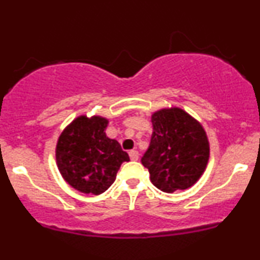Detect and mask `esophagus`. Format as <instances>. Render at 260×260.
<instances>
[{
    "instance_id": "1",
    "label": "esophagus",
    "mask_w": 260,
    "mask_h": 260,
    "mask_svg": "<svg viewBox=\"0 0 260 260\" xmlns=\"http://www.w3.org/2000/svg\"><path fill=\"white\" fill-rule=\"evenodd\" d=\"M129 157L132 161H137L139 159V153L137 150H131L129 151Z\"/></svg>"
}]
</instances>
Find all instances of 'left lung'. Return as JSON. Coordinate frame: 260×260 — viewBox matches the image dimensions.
Instances as JSON below:
<instances>
[{"label":"left lung","mask_w":260,"mask_h":260,"mask_svg":"<svg viewBox=\"0 0 260 260\" xmlns=\"http://www.w3.org/2000/svg\"><path fill=\"white\" fill-rule=\"evenodd\" d=\"M153 134L142 164L160 190L187 189L201 178L209 160V142L198 121L178 107L151 116Z\"/></svg>","instance_id":"left-lung-1"}]
</instances>
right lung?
Masks as SVG:
<instances>
[{
    "mask_svg": "<svg viewBox=\"0 0 260 260\" xmlns=\"http://www.w3.org/2000/svg\"><path fill=\"white\" fill-rule=\"evenodd\" d=\"M109 121L79 116L59 136L56 162L62 177L82 193L98 196L116 180L123 161H129L120 143L106 137Z\"/></svg>",
    "mask_w": 260,
    "mask_h": 260,
    "instance_id": "right-lung-1",
    "label": "right lung"
}]
</instances>
